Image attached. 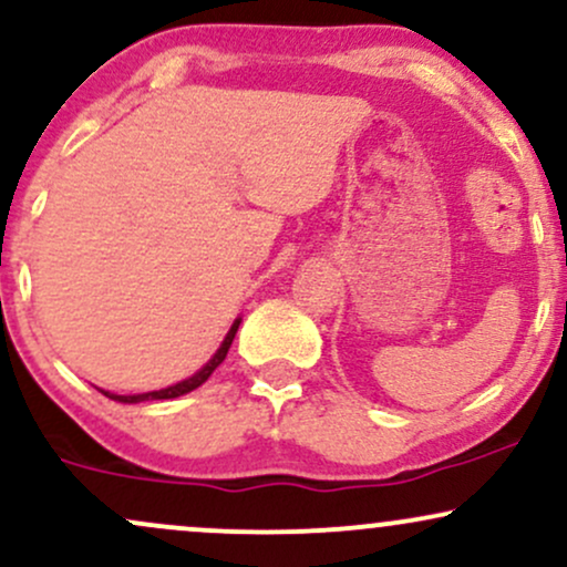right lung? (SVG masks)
<instances>
[{"label":"right lung","instance_id":"right-lung-1","mask_svg":"<svg viewBox=\"0 0 567 567\" xmlns=\"http://www.w3.org/2000/svg\"><path fill=\"white\" fill-rule=\"evenodd\" d=\"M239 322H243V317H237V320H234V324L229 328V333H226L224 341H220V347H218L216 354H213L210 360H207L205 365H202V368L197 370V373L188 375V379L178 381V383H173V386H167V389H157V392H143V394H112V392H103V389H101V392L106 394L109 400L125 402V405H135V402H146V400H175V396L194 392V389L202 386V383H205L207 379H210L213 370H216V368L220 365V362L226 360V354H229V347H231L234 336H237Z\"/></svg>","mask_w":567,"mask_h":567}]
</instances>
